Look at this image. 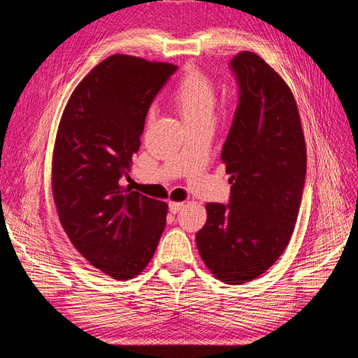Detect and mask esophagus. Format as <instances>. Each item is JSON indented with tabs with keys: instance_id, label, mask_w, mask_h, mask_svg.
Returning a JSON list of instances; mask_svg holds the SVG:
<instances>
[{
	"instance_id": "esophagus-1",
	"label": "esophagus",
	"mask_w": 358,
	"mask_h": 358,
	"mask_svg": "<svg viewBox=\"0 0 358 358\" xmlns=\"http://www.w3.org/2000/svg\"><path fill=\"white\" fill-rule=\"evenodd\" d=\"M183 206H185L183 203H175V201H170V203H169V210H170L171 213H178V212L183 208Z\"/></svg>"
}]
</instances>
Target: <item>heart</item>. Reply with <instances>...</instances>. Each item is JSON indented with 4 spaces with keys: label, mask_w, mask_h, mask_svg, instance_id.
<instances>
[{
    "label": "heart",
    "mask_w": 358,
    "mask_h": 358,
    "mask_svg": "<svg viewBox=\"0 0 358 358\" xmlns=\"http://www.w3.org/2000/svg\"><path fill=\"white\" fill-rule=\"evenodd\" d=\"M171 101L185 124L213 121L218 94L210 78L197 69H191L176 85Z\"/></svg>",
    "instance_id": "heart-1"
}]
</instances>
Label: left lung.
Masks as SVG:
<instances>
[{
  "mask_svg": "<svg viewBox=\"0 0 358 358\" xmlns=\"http://www.w3.org/2000/svg\"><path fill=\"white\" fill-rule=\"evenodd\" d=\"M230 69L239 104L221 159L231 175L230 200L208 203L197 248L210 272L230 285L258 278L284 252L306 179V143L288 85L252 52Z\"/></svg>",
  "mask_w": 358,
  "mask_h": 358,
  "instance_id": "8db88e82",
  "label": "left lung"
}]
</instances>
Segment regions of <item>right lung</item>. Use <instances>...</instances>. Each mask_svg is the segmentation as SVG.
Wrapping results in <instances>:
<instances>
[{"instance_id": "right-lung-1", "label": "right lung", "mask_w": 358, "mask_h": 358, "mask_svg": "<svg viewBox=\"0 0 358 358\" xmlns=\"http://www.w3.org/2000/svg\"><path fill=\"white\" fill-rule=\"evenodd\" d=\"M178 70L113 55L78 85L64 109L52 161L53 200L74 248L113 279L138 275L164 231L167 204L122 188L157 94Z\"/></svg>"}]
</instances>
